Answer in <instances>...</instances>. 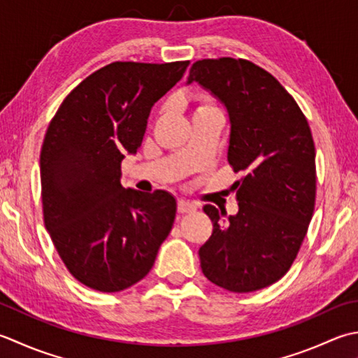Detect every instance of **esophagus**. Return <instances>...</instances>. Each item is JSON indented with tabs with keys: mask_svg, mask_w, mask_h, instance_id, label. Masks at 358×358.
Segmentation results:
<instances>
[{
	"mask_svg": "<svg viewBox=\"0 0 358 358\" xmlns=\"http://www.w3.org/2000/svg\"><path fill=\"white\" fill-rule=\"evenodd\" d=\"M197 209V206L194 205L191 201H186V200H180L178 201V213L180 214H187V213H192Z\"/></svg>",
	"mask_w": 358,
	"mask_h": 358,
	"instance_id": "esophagus-1",
	"label": "esophagus"
}]
</instances>
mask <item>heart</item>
I'll list each match as a JSON object with an SVG mask.
<instances>
[{
	"instance_id": "b5f03b06",
	"label": "heart",
	"mask_w": 358,
	"mask_h": 358,
	"mask_svg": "<svg viewBox=\"0 0 358 358\" xmlns=\"http://www.w3.org/2000/svg\"><path fill=\"white\" fill-rule=\"evenodd\" d=\"M195 102H197V107H195L194 116H195V115H200V113H203V111H208V110H213V108H214L213 105H211V102H209L208 97H206V96H203V94L195 96Z\"/></svg>"
}]
</instances>
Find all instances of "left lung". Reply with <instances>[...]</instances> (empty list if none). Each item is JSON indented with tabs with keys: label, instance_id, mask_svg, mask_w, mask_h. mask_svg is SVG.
Here are the masks:
<instances>
[{
	"label": "left lung",
	"instance_id": "left-lung-1",
	"mask_svg": "<svg viewBox=\"0 0 358 358\" xmlns=\"http://www.w3.org/2000/svg\"><path fill=\"white\" fill-rule=\"evenodd\" d=\"M197 82L229 117L228 161L239 211L203 208L213 234L199 250L201 271L222 289L248 293L281 279L295 261L313 215L315 144L295 99L265 69L231 57L195 62Z\"/></svg>",
	"mask_w": 358,
	"mask_h": 358
}]
</instances>
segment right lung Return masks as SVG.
<instances>
[{
	"instance_id": "1",
	"label": "right lung",
	"mask_w": 358,
	"mask_h": 358,
	"mask_svg": "<svg viewBox=\"0 0 358 358\" xmlns=\"http://www.w3.org/2000/svg\"><path fill=\"white\" fill-rule=\"evenodd\" d=\"M189 62H115L80 82L49 124L40 153L45 227L69 273L111 293L141 281L173 227L177 201L121 185L147 117Z\"/></svg>"
}]
</instances>
